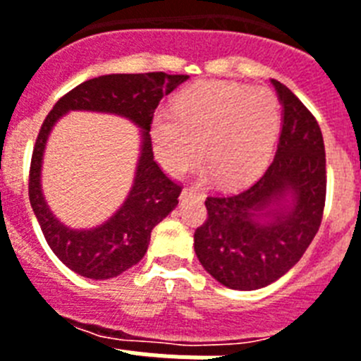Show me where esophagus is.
Returning <instances> with one entry per match:
<instances>
[{"instance_id":"esophagus-1","label":"esophagus","mask_w":361,"mask_h":361,"mask_svg":"<svg viewBox=\"0 0 361 361\" xmlns=\"http://www.w3.org/2000/svg\"><path fill=\"white\" fill-rule=\"evenodd\" d=\"M183 195H184V197H186V195H199V197H202V195H200V193H199V191L195 190V188H190V190H188V188H186V190H183Z\"/></svg>"}]
</instances>
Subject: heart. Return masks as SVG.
I'll use <instances>...</instances> for the list:
<instances>
[{"mask_svg":"<svg viewBox=\"0 0 361 361\" xmlns=\"http://www.w3.org/2000/svg\"><path fill=\"white\" fill-rule=\"evenodd\" d=\"M279 126V99L271 90L208 81L178 95L173 111L153 116L152 141L168 173L186 170L199 149L200 173L233 186L262 170Z\"/></svg>","mask_w":361,"mask_h":361,"instance_id":"1","label":"heart"}]
</instances>
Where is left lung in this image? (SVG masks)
<instances>
[{"instance_id": "8db88e82", "label": "left lung", "mask_w": 361, "mask_h": 361, "mask_svg": "<svg viewBox=\"0 0 361 361\" xmlns=\"http://www.w3.org/2000/svg\"><path fill=\"white\" fill-rule=\"evenodd\" d=\"M273 162L235 195L208 197V220L195 231V255L219 283L255 291L298 262L320 228L325 206V148L317 119L282 82Z\"/></svg>"}]
</instances>
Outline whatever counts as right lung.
<instances>
[{
	"mask_svg": "<svg viewBox=\"0 0 361 361\" xmlns=\"http://www.w3.org/2000/svg\"><path fill=\"white\" fill-rule=\"evenodd\" d=\"M186 79L188 75L164 72L99 75L59 99L44 119L32 153L28 197L50 250L73 273L92 280L119 276L145 257L152 229L177 208L180 186L153 161L149 124L159 101ZM70 111L111 113L142 130L136 177L129 195L114 216L94 228L75 230L63 225L46 204L40 188L46 141L56 121Z\"/></svg>",
	"mask_w": 361,
	"mask_h": 361,
	"instance_id": "1",
	"label": "right lung"
}]
</instances>
